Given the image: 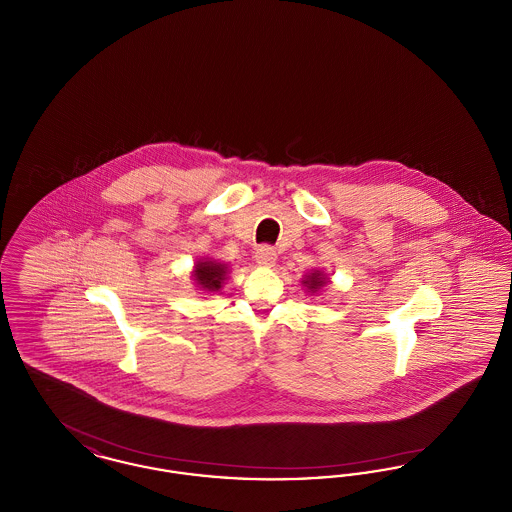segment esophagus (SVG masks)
Wrapping results in <instances>:
<instances>
[{"label":"esophagus","instance_id":"34e87169","mask_svg":"<svg viewBox=\"0 0 512 512\" xmlns=\"http://www.w3.org/2000/svg\"><path fill=\"white\" fill-rule=\"evenodd\" d=\"M276 259H278V255L272 247H259L255 253V261L259 267H274Z\"/></svg>","mask_w":512,"mask_h":512}]
</instances>
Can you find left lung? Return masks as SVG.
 Masks as SVG:
<instances>
[{
    "instance_id": "1",
    "label": "left lung",
    "mask_w": 512,
    "mask_h": 512,
    "mask_svg": "<svg viewBox=\"0 0 512 512\" xmlns=\"http://www.w3.org/2000/svg\"><path fill=\"white\" fill-rule=\"evenodd\" d=\"M328 282H330L328 274H326L324 270H318V268L307 272V274L301 278V284H303L305 292L311 293V295H317Z\"/></svg>"
}]
</instances>
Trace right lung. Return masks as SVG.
I'll use <instances>...</instances> for the list:
<instances>
[{
	"label": "right lung",
	"instance_id": "right-lung-1",
	"mask_svg": "<svg viewBox=\"0 0 512 512\" xmlns=\"http://www.w3.org/2000/svg\"><path fill=\"white\" fill-rule=\"evenodd\" d=\"M228 270L230 267L226 263H220L211 257H203V259L195 261L194 270H192L195 288L201 293L220 292Z\"/></svg>",
	"mask_w": 512,
	"mask_h": 512
}]
</instances>
